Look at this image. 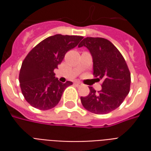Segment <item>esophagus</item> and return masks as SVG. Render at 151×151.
Wrapping results in <instances>:
<instances>
[{
  "label": "esophagus",
  "instance_id": "1",
  "mask_svg": "<svg viewBox=\"0 0 151 151\" xmlns=\"http://www.w3.org/2000/svg\"><path fill=\"white\" fill-rule=\"evenodd\" d=\"M75 84H76V85H77V86H82V85H83V84H82V82H78H78H75Z\"/></svg>",
  "mask_w": 151,
  "mask_h": 151
}]
</instances>
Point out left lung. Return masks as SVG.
<instances>
[{
	"mask_svg": "<svg viewBox=\"0 0 151 151\" xmlns=\"http://www.w3.org/2000/svg\"><path fill=\"white\" fill-rule=\"evenodd\" d=\"M82 46L87 47L91 54L95 78L103 82L99 91L89 87L90 94L81 97L82 104L92 113H109L120 107L129 92V69L121 53L109 40L86 37L78 45Z\"/></svg>",
	"mask_w": 151,
	"mask_h": 151,
	"instance_id": "left-lung-1",
	"label": "left lung"
}]
</instances>
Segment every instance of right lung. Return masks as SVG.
<instances>
[{"mask_svg":"<svg viewBox=\"0 0 151 151\" xmlns=\"http://www.w3.org/2000/svg\"><path fill=\"white\" fill-rule=\"evenodd\" d=\"M82 39L78 35H55L41 41L28 53L22 64L19 82L25 99L32 107L48 110L59 103L64 91L73 82H60L54 69Z\"/></svg>","mask_w":151,"mask_h":151,"instance_id":"add662e5","label":"right lung"}]
</instances>
